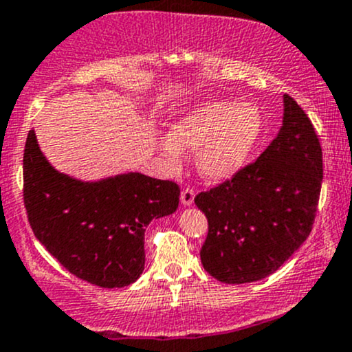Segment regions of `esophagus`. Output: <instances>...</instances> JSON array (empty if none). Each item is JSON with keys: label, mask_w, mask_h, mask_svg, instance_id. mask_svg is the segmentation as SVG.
I'll use <instances>...</instances> for the list:
<instances>
[{"label": "esophagus", "mask_w": 352, "mask_h": 352, "mask_svg": "<svg viewBox=\"0 0 352 352\" xmlns=\"http://www.w3.org/2000/svg\"><path fill=\"white\" fill-rule=\"evenodd\" d=\"M194 197H195V190L194 188L187 187L184 188L182 194H180V202H182V206H190L192 202H194Z\"/></svg>", "instance_id": "obj_1"}]
</instances>
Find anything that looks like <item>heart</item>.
I'll list each match as a JSON object with an SVG mask.
<instances>
[{
    "mask_svg": "<svg viewBox=\"0 0 352 352\" xmlns=\"http://www.w3.org/2000/svg\"><path fill=\"white\" fill-rule=\"evenodd\" d=\"M263 118L251 102L214 99L202 102L172 124L170 140H160L164 155L177 165L179 148L197 150V168L206 179L228 180L250 160L260 140Z\"/></svg>",
    "mask_w": 352,
    "mask_h": 352,
    "instance_id": "b5f03b06",
    "label": "heart"
}]
</instances>
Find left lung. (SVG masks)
I'll return each instance as SVG.
<instances>
[{
  "label": "left lung",
  "instance_id": "left-lung-1",
  "mask_svg": "<svg viewBox=\"0 0 352 352\" xmlns=\"http://www.w3.org/2000/svg\"><path fill=\"white\" fill-rule=\"evenodd\" d=\"M322 186V148L309 116L283 96V124L256 162L201 192L209 231L202 266L223 283L272 275L309 238Z\"/></svg>",
  "mask_w": 352,
  "mask_h": 352
}]
</instances>
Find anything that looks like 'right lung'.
<instances>
[{"label":"right lung","mask_w":352,"mask_h":352,"mask_svg":"<svg viewBox=\"0 0 352 352\" xmlns=\"http://www.w3.org/2000/svg\"><path fill=\"white\" fill-rule=\"evenodd\" d=\"M180 188L138 172L98 182L60 173L30 129L23 201L33 234L65 270L102 288L136 282L145 268V228L173 214Z\"/></svg>","instance_id":"obj_1"}]
</instances>
